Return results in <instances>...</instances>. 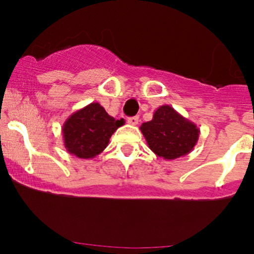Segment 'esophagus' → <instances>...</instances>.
I'll use <instances>...</instances> for the list:
<instances>
[{
  "label": "esophagus",
  "instance_id": "obj_1",
  "mask_svg": "<svg viewBox=\"0 0 254 254\" xmlns=\"http://www.w3.org/2000/svg\"><path fill=\"white\" fill-rule=\"evenodd\" d=\"M127 123H129L130 125H137V124H138V116L127 118Z\"/></svg>",
  "mask_w": 254,
  "mask_h": 254
}]
</instances>
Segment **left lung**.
<instances>
[{"label":"left lung","mask_w":254,"mask_h":254,"mask_svg":"<svg viewBox=\"0 0 254 254\" xmlns=\"http://www.w3.org/2000/svg\"><path fill=\"white\" fill-rule=\"evenodd\" d=\"M148 147L157 156L174 160L188 155L197 144L199 129L170 105H162L153 119L139 127Z\"/></svg>","instance_id":"left-lung-1"}]
</instances>
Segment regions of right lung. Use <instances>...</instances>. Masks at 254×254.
Listing matches in <instances>:
<instances>
[{"mask_svg": "<svg viewBox=\"0 0 254 254\" xmlns=\"http://www.w3.org/2000/svg\"><path fill=\"white\" fill-rule=\"evenodd\" d=\"M123 124V119L116 121L100 104L92 103L64 122V147L78 159H93L107 147L111 136Z\"/></svg>", "mask_w": 254, "mask_h": 254, "instance_id": "right-lung-1", "label": "right lung"}]
</instances>
